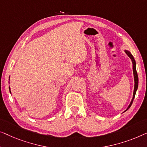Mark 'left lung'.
Segmentation results:
<instances>
[{
    "mask_svg": "<svg viewBox=\"0 0 147 147\" xmlns=\"http://www.w3.org/2000/svg\"><path fill=\"white\" fill-rule=\"evenodd\" d=\"M125 53L127 54V55L129 56V57L131 59V61H132V63H133V76H134V81H135V87H134V91H133V98H132V100L131 101V102H130V105H129V107H127V109H126L125 111H127L128 109H129L130 107H131L132 105V103L133 102V100L134 98H135V94H136V90H137V88H138V74L137 73H136V62H135V60L134 59L133 56L132 55V54L129 52V51L127 50H125Z\"/></svg>",
    "mask_w": 147,
    "mask_h": 147,
    "instance_id": "8db88e82",
    "label": "left lung"
}]
</instances>
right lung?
<instances>
[{"instance_id": "add662e5", "label": "right lung", "mask_w": 147, "mask_h": 147, "mask_svg": "<svg viewBox=\"0 0 147 147\" xmlns=\"http://www.w3.org/2000/svg\"><path fill=\"white\" fill-rule=\"evenodd\" d=\"M9 90H10V92H11V88H10V86H9Z\"/></svg>"}]
</instances>
